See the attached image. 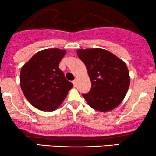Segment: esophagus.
Returning a JSON list of instances; mask_svg holds the SVG:
<instances>
[{
	"instance_id": "esophagus-1",
	"label": "esophagus",
	"mask_w": 156,
	"mask_h": 156,
	"mask_svg": "<svg viewBox=\"0 0 156 156\" xmlns=\"http://www.w3.org/2000/svg\"><path fill=\"white\" fill-rule=\"evenodd\" d=\"M72 83H73V86H76V83H77V80H73V81H72Z\"/></svg>"
}]
</instances>
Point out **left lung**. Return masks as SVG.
<instances>
[{
    "instance_id": "obj_1",
    "label": "left lung",
    "mask_w": 156,
    "mask_h": 156,
    "mask_svg": "<svg viewBox=\"0 0 156 156\" xmlns=\"http://www.w3.org/2000/svg\"><path fill=\"white\" fill-rule=\"evenodd\" d=\"M76 53L86 65L92 83L89 92L83 94L88 105L101 112L118 107L130 86L125 63L105 49H79Z\"/></svg>"
}]
</instances>
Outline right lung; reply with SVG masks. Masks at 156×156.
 Returning a JSON list of instances; mask_svg holds the SVG:
<instances>
[{"label": "right lung", "mask_w": 156, "mask_h": 156, "mask_svg": "<svg viewBox=\"0 0 156 156\" xmlns=\"http://www.w3.org/2000/svg\"><path fill=\"white\" fill-rule=\"evenodd\" d=\"M65 54L62 49H44L21 68V89L29 102L38 110H56L73 86L59 68Z\"/></svg>", "instance_id": "add662e5"}]
</instances>
